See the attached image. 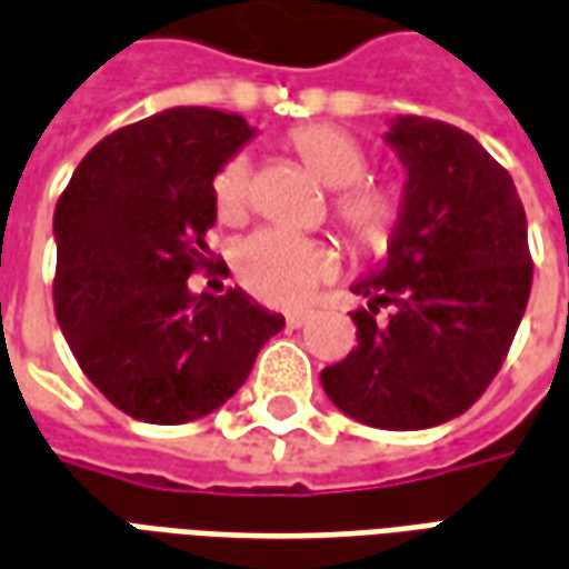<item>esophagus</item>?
I'll return each instance as SVG.
<instances>
[{
	"label": "esophagus",
	"instance_id": "esophagus-1",
	"mask_svg": "<svg viewBox=\"0 0 569 569\" xmlns=\"http://www.w3.org/2000/svg\"><path fill=\"white\" fill-rule=\"evenodd\" d=\"M309 318H312V312H291L288 316V328H303V325H309Z\"/></svg>",
	"mask_w": 569,
	"mask_h": 569
}]
</instances>
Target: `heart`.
Masks as SVG:
<instances>
[{
  "label": "heart",
  "instance_id": "1",
  "mask_svg": "<svg viewBox=\"0 0 569 569\" xmlns=\"http://www.w3.org/2000/svg\"><path fill=\"white\" fill-rule=\"evenodd\" d=\"M291 147L325 187L340 189L333 213L346 232L365 248H382L401 217V196L386 183H361L368 171V152L356 137L333 124H306L291 134ZM213 201L220 220L227 223L248 213L251 162L244 156L229 159L213 174ZM236 269L253 297L272 306H297L321 281L337 276L340 260L325 241L303 239L284 229H260L241 241Z\"/></svg>",
  "mask_w": 569,
  "mask_h": 569
}]
</instances>
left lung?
Instances as JSON below:
<instances>
[{
    "instance_id": "obj_1",
    "label": "left lung",
    "mask_w": 569,
    "mask_h": 569,
    "mask_svg": "<svg viewBox=\"0 0 569 569\" xmlns=\"http://www.w3.org/2000/svg\"><path fill=\"white\" fill-rule=\"evenodd\" d=\"M382 140L407 171L401 217L380 269L352 284L368 297L352 312L358 346L321 386L346 417L413 432L466 413L497 377L533 263L518 189L475 137L398 116Z\"/></svg>"
}]
</instances>
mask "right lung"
Listing matches in <instances>:
<instances>
[{"label":"right lung","mask_w":569,"mask_h":569,"mask_svg":"<svg viewBox=\"0 0 569 569\" xmlns=\"http://www.w3.org/2000/svg\"><path fill=\"white\" fill-rule=\"evenodd\" d=\"M257 128L236 112L171 107L84 156L54 208V312L84 377L128 417H208L284 328L241 288L189 291L208 266L213 174Z\"/></svg>","instance_id":"1"}]
</instances>
